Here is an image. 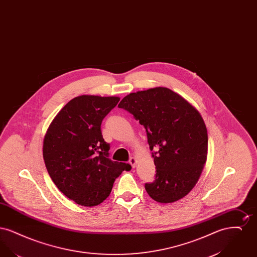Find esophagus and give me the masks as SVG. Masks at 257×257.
I'll return each instance as SVG.
<instances>
[{
  "label": "esophagus",
  "instance_id": "obj_1",
  "mask_svg": "<svg viewBox=\"0 0 257 257\" xmlns=\"http://www.w3.org/2000/svg\"><path fill=\"white\" fill-rule=\"evenodd\" d=\"M129 163H130V165L132 166V168L135 169L136 168V164H137V160L134 157H131L130 160H129Z\"/></svg>",
  "mask_w": 257,
  "mask_h": 257
}]
</instances>
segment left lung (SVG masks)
<instances>
[{
	"mask_svg": "<svg viewBox=\"0 0 257 257\" xmlns=\"http://www.w3.org/2000/svg\"><path fill=\"white\" fill-rule=\"evenodd\" d=\"M118 107L129 111L146 128L156 166L155 180L146 183L155 201L171 203L196 186L207 159V129L198 110L168 87L137 91Z\"/></svg>",
	"mask_w": 257,
	"mask_h": 257,
	"instance_id": "left-lung-1",
	"label": "left lung"
}]
</instances>
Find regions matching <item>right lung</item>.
<instances>
[{"label": "right lung", "instance_id": "obj_1", "mask_svg": "<svg viewBox=\"0 0 257 257\" xmlns=\"http://www.w3.org/2000/svg\"><path fill=\"white\" fill-rule=\"evenodd\" d=\"M116 96L81 95L70 100L50 124L43 159L53 182L79 205L91 207L110 196L115 178L132 167L109 159L101 123L118 103Z\"/></svg>", "mask_w": 257, "mask_h": 257}]
</instances>
